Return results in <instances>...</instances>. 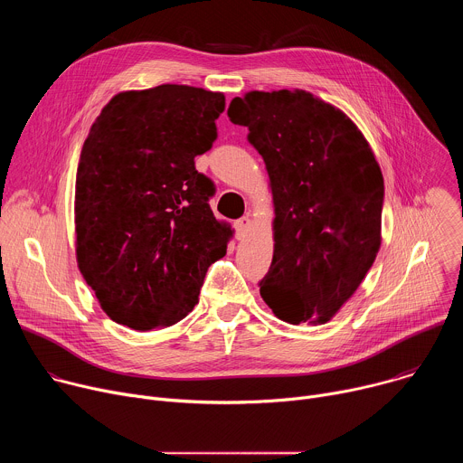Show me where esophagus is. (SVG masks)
I'll list each match as a JSON object with an SVG mask.
<instances>
[{"mask_svg":"<svg viewBox=\"0 0 463 463\" xmlns=\"http://www.w3.org/2000/svg\"><path fill=\"white\" fill-rule=\"evenodd\" d=\"M234 227H236V234H238V236L247 234V232L250 231V227H252V220H250V216H243V218H240V220L234 223Z\"/></svg>","mask_w":463,"mask_h":463,"instance_id":"esophagus-1","label":"esophagus"}]
</instances>
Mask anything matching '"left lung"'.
I'll list each match as a JSON object with an SVG mask.
<instances>
[{
    "mask_svg": "<svg viewBox=\"0 0 463 463\" xmlns=\"http://www.w3.org/2000/svg\"><path fill=\"white\" fill-rule=\"evenodd\" d=\"M229 118L249 128L273 194V261L260 295L289 324H326L381 247L384 181L357 124L304 90L247 91Z\"/></svg>",
    "mask_w": 463,
    "mask_h": 463,
    "instance_id": "1",
    "label": "left lung"
}]
</instances>
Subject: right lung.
Wrapping results in <instances>:
<instances>
[{"mask_svg": "<svg viewBox=\"0 0 463 463\" xmlns=\"http://www.w3.org/2000/svg\"><path fill=\"white\" fill-rule=\"evenodd\" d=\"M222 91L163 84L117 93L84 141L75 183L79 269L104 313L139 332L183 320L234 229L214 218L211 150Z\"/></svg>", "mask_w": 463, "mask_h": 463, "instance_id": "add662e5", "label": "right lung"}]
</instances>
